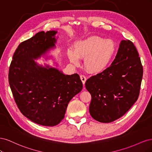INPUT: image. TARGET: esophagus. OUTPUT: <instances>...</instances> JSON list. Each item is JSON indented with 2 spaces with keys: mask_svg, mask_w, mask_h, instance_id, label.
I'll use <instances>...</instances> for the list:
<instances>
[{
  "mask_svg": "<svg viewBox=\"0 0 152 152\" xmlns=\"http://www.w3.org/2000/svg\"><path fill=\"white\" fill-rule=\"evenodd\" d=\"M80 79H81V80H82V84H83L84 85L85 83H86V80H87L86 76L84 75H81L80 76Z\"/></svg>",
  "mask_w": 152,
  "mask_h": 152,
  "instance_id": "34e87169",
  "label": "esophagus"
}]
</instances>
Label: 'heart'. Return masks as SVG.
Listing matches in <instances>:
<instances>
[{
    "label": "heart",
    "instance_id": "heart-1",
    "mask_svg": "<svg viewBox=\"0 0 152 152\" xmlns=\"http://www.w3.org/2000/svg\"><path fill=\"white\" fill-rule=\"evenodd\" d=\"M116 51V45L111 39L91 36L75 45V50H68L70 61L79 64L80 58H85L84 66L89 72L98 73L107 69L111 63Z\"/></svg>",
    "mask_w": 152,
    "mask_h": 152
}]
</instances>
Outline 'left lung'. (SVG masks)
<instances>
[{"mask_svg":"<svg viewBox=\"0 0 152 152\" xmlns=\"http://www.w3.org/2000/svg\"><path fill=\"white\" fill-rule=\"evenodd\" d=\"M142 73L134 44L129 40H122L110 66L86 80V87L92 97L91 117L109 123L123 116L138 98Z\"/></svg>","mask_w":152,"mask_h":152,"instance_id":"8db88e82","label":"left lung"}]
</instances>
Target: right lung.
I'll return each mask as SVG.
<instances>
[{"instance_id":"obj_1","label":"right lung","mask_w":152,"mask_h":152,"mask_svg":"<svg viewBox=\"0 0 152 152\" xmlns=\"http://www.w3.org/2000/svg\"><path fill=\"white\" fill-rule=\"evenodd\" d=\"M56 33L40 31L20 43L9 70V83L20 112L44 126L60 123L68 103L83 86L77 73L65 75L56 68L39 65L33 59L55 46Z\"/></svg>"}]
</instances>
